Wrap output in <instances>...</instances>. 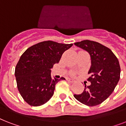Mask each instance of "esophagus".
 Masks as SVG:
<instances>
[{
    "label": "esophagus",
    "instance_id": "esophagus-1",
    "mask_svg": "<svg viewBox=\"0 0 126 126\" xmlns=\"http://www.w3.org/2000/svg\"><path fill=\"white\" fill-rule=\"evenodd\" d=\"M67 80L71 83H73L74 82H75V80H73V79H67Z\"/></svg>",
    "mask_w": 126,
    "mask_h": 126
}]
</instances>
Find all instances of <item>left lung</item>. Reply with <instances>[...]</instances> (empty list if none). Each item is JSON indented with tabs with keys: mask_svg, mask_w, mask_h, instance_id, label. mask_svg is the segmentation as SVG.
Returning a JSON list of instances; mask_svg holds the SVG:
<instances>
[{
	"mask_svg": "<svg viewBox=\"0 0 126 126\" xmlns=\"http://www.w3.org/2000/svg\"><path fill=\"white\" fill-rule=\"evenodd\" d=\"M75 45L88 52L91 59V66L88 80L91 82L80 94L74 97L86 105H97L107 99L113 92L120 77L119 61L113 52L99 42L83 40Z\"/></svg>",
	"mask_w": 126,
	"mask_h": 126,
	"instance_id": "1",
	"label": "left lung"
}]
</instances>
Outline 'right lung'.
Listing matches in <instances>:
<instances>
[{
  "mask_svg": "<svg viewBox=\"0 0 126 126\" xmlns=\"http://www.w3.org/2000/svg\"><path fill=\"white\" fill-rule=\"evenodd\" d=\"M72 46L47 40L32 46L23 53L16 67L15 77L19 92L27 103L37 107L51 99L55 84L65 80L63 77L52 79L51 69Z\"/></svg>",
  "mask_w": 126,
  "mask_h": 126,
  "instance_id": "1",
  "label": "right lung"
}]
</instances>
